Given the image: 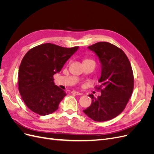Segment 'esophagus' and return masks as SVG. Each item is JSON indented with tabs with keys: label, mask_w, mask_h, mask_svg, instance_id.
Listing matches in <instances>:
<instances>
[{
	"label": "esophagus",
	"mask_w": 154,
	"mask_h": 154,
	"mask_svg": "<svg viewBox=\"0 0 154 154\" xmlns=\"http://www.w3.org/2000/svg\"><path fill=\"white\" fill-rule=\"evenodd\" d=\"M71 93H72V94H76V95H82V93L79 92H77V91H72L71 92Z\"/></svg>",
	"instance_id": "obj_1"
}]
</instances>
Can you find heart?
Listing matches in <instances>:
<instances>
[{
    "label": "heart",
    "instance_id": "b5f03b06",
    "mask_svg": "<svg viewBox=\"0 0 154 154\" xmlns=\"http://www.w3.org/2000/svg\"><path fill=\"white\" fill-rule=\"evenodd\" d=\"M91 60H92L86 58V59H84V60H83V62H88V61H91Z\"/></svg>",
    "mask_w": 154,
    "mask_h": 154
}]
</instances>
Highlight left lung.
Wrapping results in <instances>:
<instances>
[{"label": "left lung", "mask_w": 154, "mask_h": 154, "mask_svg": "<svg viewBox=\"0 0 154 154\" xmlns=\"http://www.w3.org/2000/svg\"><path fill=\"white\" fill-rule=\"evenodd\" d=\"M88 48L94 52L101 63V85L96 88L101 91L97 98L89 94L92 103L83 110L96 122L110 120L125 109L134 89V74L127 55L117 46L100 42Z\"/></svg>", "instance_id": "obj_1"}]
</instances>
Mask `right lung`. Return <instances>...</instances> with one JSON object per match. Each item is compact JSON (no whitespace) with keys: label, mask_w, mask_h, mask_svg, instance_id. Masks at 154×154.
<instances>
[{"label":"right lung","mask_w":154,"mask_h":154,"mask_svg":"<svg viewBox=\"0 0 154 154\" xmlns=\"http://www.w3.org/2000/svg\"><path fill=\"white\" fill-rule=\"evenodd\" d=\"M78 49L48 43L27 51L18 69V85L23 101L31 110L45 116L58 109L66 93L54 85L53 76Z\"/></svg>","instance_id":"1"}]
</instances>
